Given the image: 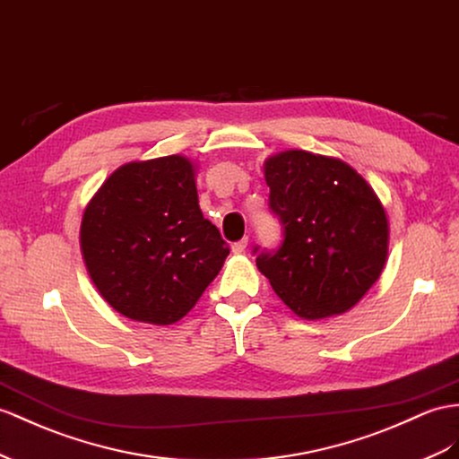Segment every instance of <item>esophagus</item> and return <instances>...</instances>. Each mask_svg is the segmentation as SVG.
<instances>
[{
    "label": "esophagus",
    "mask_w": 459,
    "mask_h": 459,
    "mask_svg": "<svg viewBox=\"0 0 459 459\" xmlns=\"http://www.w3.org/2000/svg\"><path fill=\"white\" fill-rule=\"evenodd\" d=\"M246 246H248V238H242V240H238V242H234V244H232V252H234V254H242V252L246 250Z\"/></svg>",
    "instance_id": "1"
}]
</instances>
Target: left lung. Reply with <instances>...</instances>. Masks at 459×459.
<instances>
[{
	"instance_id": "1",
	"label": "left lung",
	"mask_w": 459,
	"mask_h": 459,
	"mask_svg": "<svg viewBox=\"0 0 459 459\" xmlns=\"http://www.w3.org/2000/svg\"><path fill=\"white\" fill-rule=\"evenodd\" d=\"M264 176L285 238L277 252L257 255V269L299 318L351 310L387 260L390 222L380 197L345 160L302 149L265 159Z\"/></svg>"
}]
</instances>
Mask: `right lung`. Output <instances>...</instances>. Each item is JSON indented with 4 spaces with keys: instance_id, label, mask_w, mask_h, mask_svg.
<instances>
[{
    "instance_id": "right-lung-1",
    "label": "right lung",
    "mask_w": 459,
    "mask_h": 459,
    "mask_svg": "<svg viewBox=\"0 0 459 459\" xmlns=\"http://www.w3.org/2000/svg\"><path fill=\"white\" fill-rule=\"evenodd\" d=\"M195 176V162L184 155L126 162L83 211L87 273L129 320H182L227 260V242L199 209Z\"/></svg>"
}]
</instances>
